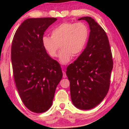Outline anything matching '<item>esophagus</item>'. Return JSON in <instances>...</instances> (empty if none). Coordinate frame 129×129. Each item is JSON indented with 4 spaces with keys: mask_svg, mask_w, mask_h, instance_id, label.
Wrapping results in <instances>:
<instances>
[{
    "mask_svg": "<svg viewBox=\"0 0 129 129\" xmlns=\"http://www.w3.org/2000/svg\"><path fill=\"white\" fill-rule=\"evenodd\" d=\"M62 73H63V77H64V78H66V77H67L66 73H65L64 71H62Z\"/></svg>",
    "mask_w": 129,
    "mask_h": 129,
    "instance_id": "obj_1",
    "label": "esophagus"
}]
</instances>
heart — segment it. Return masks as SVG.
Wrapping results in <instances>:
<instances>
[{"label":"heart","instance_id":"heart-1","mask_svg":"<svg viewBox=\"0 0 129 129\" xmlns=\"http://www.w3.org/2000/svg\"><path fill=\"white\" fill-rule=\"evenodd\" d=\"M89 35L88 26L82 22H65L57 26L51 32V36H44L43 45L49 56L56 57L60 47L62 49L59 60L66 64L73 56H77L85 47Z\"/></svg>","mask_w":129,"mask_h":129}]
</instances>
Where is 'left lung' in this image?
<instances>
[{"label": "left lung", "mask_w": 129, "mask_h": 129, "mask_svg": "<svg viewBox=\"0 0 129 129\" xmlns=\"http://www.w3.org/2000/svg\"><path fill=\"white\" fill-rule=\"evenodd\" d=\"M88 23L90 32L87 45L67 68L73 104L89 110L100 104L108 93L113 67L112 53L106 32L93 19L81 17Z\"/></svg>", "instance_id": "obj_1"}]
</instances>
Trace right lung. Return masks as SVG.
Returning a JSON list of instances; mask_svg holds the SVG:
<instances>
[{"label": "right lung", "mask_w": 129, "mask_h": 129, "mask_svg": "<svg viewBox=\"0 0 129 129\" xmlns=\"http://www.w3.org/2000/svg\"><path fill=\"white\" fill-rule=\"evenodd\" d=\"M56 20L54 17L26 19L12 40L15 84L23 104L34 113H44L51 108L62 77L60 64L48 54L42 43L44 32Z\"/></svg>", "instance_id": "obj_1"}]
</instances>
